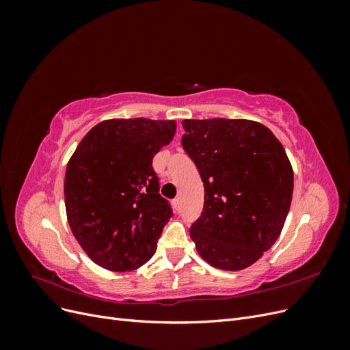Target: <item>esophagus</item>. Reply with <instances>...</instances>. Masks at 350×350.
Masks as SVG:
<instances>
[{
    "label": "esophagus",
    "mask_w": 350,
    "mask_h": 350,
    "mask_svg": "<svg viewBox=\"0 0 350 350\" xmlns=\"http://www.w3.org/2000/svg\"><path fill=\"white\" fill-rule=\"evenodd\" d=\"M172 206H174V208H175L176 211L181 210V198L176 197V198L172 201Z\"/></svg>",
    "instance_id": "obj_1"
}]
</instances>
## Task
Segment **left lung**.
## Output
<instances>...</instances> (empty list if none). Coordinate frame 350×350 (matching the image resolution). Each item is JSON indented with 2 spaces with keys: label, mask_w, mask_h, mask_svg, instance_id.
I'll return each instance as SVG.
<instances>
[{
  "label": "left lung",
  "mask_w": 350,
  "mask_h": 350,
  "mask_svg": "<svg viewBox=\"0 0 350 350\" xmlns=\"http://www.w3.org/2000/svg\"><path fill=\"white\" fill-rule=\"evenodd\" d=\"M183 147L204 184L203 213L189 228L200 257L235 271L279 238L289 213L293 171L282 143L250 120H184Z\"/></svg>",
  "instance_id": "obj_1"
}]
</instances>
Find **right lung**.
Segmentation results:
<instances>
[{"mask_svg":"<svg viewBox=\"0 0 350 350\" xmlns=\"http://www.w3.org/2000/svg\"><path fill=\"white\" fill-rule=\"evenodd\" d=\"M175 130L172 120H107L72 153L64 179L68 225L98 266L130 271L153 257L172 208L159 194L152 161Z\"/></svg>","mask_w":350,"mask_h":350,"instance_id":"right-lung-1","label":"right lung"}]
</instances>
